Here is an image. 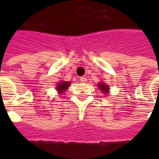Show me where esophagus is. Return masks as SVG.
Segmentation results:
<instances>
[{"mask_svg": "<svg viewBox=\"0 0 159 159\" xmlns=\"http://www.w3.org/2000/svg\"><path fill=\"white\" fill-rule=\"evenodd\" d=\"M80 82H81V83H86L87 82V78L86 77H85V76H82V77H81V78H80Z\"/></svg>", "mask_w": 159, "mask_h": 159, "instance_id": "34e87169", "label": "esophagus"}]
</instances>
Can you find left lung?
Masks as SVG:
<instances>
[{
  "instance_id": "obj_1",
  "label": "left lung",
  "mask_w": 159,
  "mask_h": 159,
  "mask_svg": "<svg viewBox=\"0 0 159 159\" xmlns=\"http://www.w3.org/2000/svg\"><path fill=\"white\" fill-rule=\"evenodd\" d=\"M98 86L100 87V90H102V92L104 93H106L108 92V89H109V87L106 85V84H104V83H99L98 84Z\"/></svg>"
}]
</instances>
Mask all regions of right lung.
<instances>
[{"label": "right lung", "mask_w": 159, "mask_h": 159, "mask_svg": "<svg viewBox=\"0 0 159 159\" xmlns=\"http://www.w3.org/2000/svg\"><path fill=\"white\" fill-rule=\"evenodd\" d=\"M69 85H70L69 82H61V83H59V84L57 85V89H58L59 92L62 93V92H64V91H65V90L69 87Z\"/></svg>", "instance_id": "1"}]
</instances>
